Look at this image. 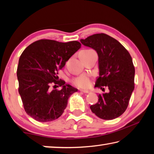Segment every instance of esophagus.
<instances>
[{"label": "esophagus", "instance_id": "34e87169", "mask_svg": "<svg viewBox=\"0 0 154 154\" xmlns=\"http://www.w3.org/2000/svg\"><path fill=\"white\" fill-rule=\"evenodd\" d=\"M79 91H80L81 92H83V93H88V92H89V91L84 90H80Z\"/></svg>", "mask_w": 154, "mask_h": 154}]
</instances>
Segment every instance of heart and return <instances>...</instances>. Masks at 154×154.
Returning <instances> with one entry per match:
<instances>
[{
  "label": "heart",
  "instance_id": "heart-1",
  "mask_svg": "<svg viewBox=\"0 0 154 154\" xmlns=\"http://www.w3.org/2000/svg\"><path fill=\"white\" fill-rule=\"evenodd\" d=\"M71 83L75 87L81 89H85L89 88L91 85V78L90 75L84 73L72 79Z\"/></svg>",
  "mask_w": 154,
  "mask_h": 154
}]
</instances>
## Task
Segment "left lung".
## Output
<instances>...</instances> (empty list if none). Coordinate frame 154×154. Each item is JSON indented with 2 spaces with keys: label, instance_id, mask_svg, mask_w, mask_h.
<instances>
[{
  "label": "left lung",
  "instance_id": "1",
  "mask_svg": "<svg viewBox=\"0 0 154 154\" xmlns=\"http://www.w3.org/2000/svg\"><path fill=\"white\" fill-rule=\"evenodd\" d=\"M80 41L98 53L99 76L95 87L102 90L107 87L109 90L98 96V102L90 106L91 111L106 120L118 118L126 110L134 88L132 57L118 41L106 34H94Z\"/></svg>",
  "mask_w": 154,
  "mask_h": 154
}]
</instances>
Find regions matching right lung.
Instances as JSON below:
<instances>
[{
  "label": "right lung",
  "mask_w": 154,
  "mask_h": 154,
  "mask_svg": "<svg viewBox=\"0 0 154 154\" xmlns=\"http://www.w3.org/2000/svg\"><path fill=\"white\" fill-rule=\"evenodd\" d=\"M81 45L75 41L40 39L22 52L17 69L18 92L26 113L34 119L47 122L58 119L66 109L69 96L77 92L59 80L58 75ZM57 85L63 87L61 90H51V85Z\"/></svg>",
  "instance_id": "right-lung-1"
}]
</instances>
